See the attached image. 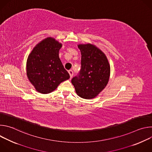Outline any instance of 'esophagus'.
<instances>
[{
    "label": "esophagus",
    "instance_id": "1",
    "mask_svg": "<svg viewBox=\"0 0 152 152\" xmlns=\"http://www.w3.org/2000/svg\"><path fill=\"white\" fill-rule=\"evenodd\" d=\"M69 75H70V79H71V78L72 77V76H73V72L72 70H69Z\"/></svg>",
    "mask_w": 152,
    "mask_h": 152
}]
</instances>
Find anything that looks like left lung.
<instances>
[{"instance_id": "obj_1", "label": "left lung", "mask_w": 152, "mask_h": 152, "mask_svg": "<svg viewBox=\"0 0 152 152\" xmlns=\"http://www.w3.org/2000/svg\"><path fill=\"white\" fill-rule=\"evenodd\" d=\"M81 53V69L72 83L81 98H95L106 87L110 76V65L105 54L95 45H78Z\"/></svg>"}]
</instances>
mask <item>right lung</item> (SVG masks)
Listing matches in <instances>:
<instances>
[{
    "label": "right lung",
    "mask_w": 152,
    "mask_h": 152,
    "mask_svg": "<svg viewBox=\"0 0 152 152\" xmlns=\"http://www.w3.org/2000/svg\"><path fill=\"white\" fill-rule=\"evenodd\" d=\"M62 46L54 38L48 37L38 42L28 56L27 76L39 93H52L61 82L70 78L59 57Z\"/></svg>",
    "instance_id": "obj_1"
}]
</instances>
